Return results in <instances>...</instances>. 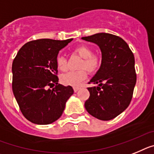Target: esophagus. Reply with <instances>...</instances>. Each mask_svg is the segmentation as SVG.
<instances>
[{"label": "esophagus", "instance_id": "obj_1", "mask_svg": "<svg viewBox=\"0 0 154 154\" xmlns=\"http://www.w3.org/2000/svg\"><path fill=\"white\" fill-rule=\"evenodd\" d=\"M79 89H80L79 87H73V91H74V92H77Z\"/></svg>", "mask_w": 154, "mask_h": 154}]
</instances>
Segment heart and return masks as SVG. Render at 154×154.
<instances>
[{"label": "heart", "mask_w": 154, "mask_h": 154, "mask_svg": "<svg viewBox=\"0 0 154 154\" xmlns=\"http://www.w3.org/2000/svg\"><path fill=\"white\" fill-rule=\"evenodd\" d=\"M74 53L83 58L77 71H69L60 76V81L63 85L69 86H78L81 81L88 77V70L90 73H94L98 70L101 63L100 55L93 53L91 47L86 45H80L74 49ZM57 66L61 71H65L67 68V59L63 56H58L56 59Z\"/></svg>", "instance_id": "b5f03b06"}]
</instances>
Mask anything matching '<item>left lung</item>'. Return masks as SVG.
<instances>
[{
	"instance_id": "obj_1",
	"label": "left lung",
	"mask_w": 154,
	"mask_h": 154,
	"mask_svg": "<svg viewBox=\"0 0 154 154\" xmlns=\"http://www.w3.org/2000/svg\"><path fill=\"white\" fill-rule=\"evenodd\" d=\"M82 39L94 42L101 51V64L88 88L90 97L85 106L90 115L108 121L125 111L130 104L136 82L135 58L129 45L119 36L97 33Z\"/></svg>"
}]
</instances>
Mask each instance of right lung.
Here are the masks:
<instances>
[{
    "label": "right lung",
    "instance_id": "right-lung-1",
    "mask_svg": "<svg viewBox=\"0 0 154 154\" xmlns=\"http://www.w3.org/2000/svg\"><path fill=\"white\" fill-rule=\"evenodd\" d=\"M72 40L30 41L13 60V93L21 113L32 123L48 125L57 121L73 94L71 86L58 84L56 63L60 50Z\"/></svg>",
    "mask_w": 154,
    "mask_h": 154
}]
</instances>
